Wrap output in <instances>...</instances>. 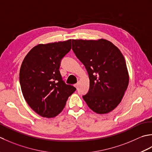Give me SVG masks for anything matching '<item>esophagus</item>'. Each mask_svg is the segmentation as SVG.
Instances as JSON below:
<instances>
[{
  "label": "esophagus",
  "mask_w": 152,
  "mask_h": 152,
  "mask_svg": "<svg viewBox=\"0 0 152 152\" xmlns=\"http://www.w3.org/2000/svg\"><path fill=\"white\" fill-rule=\"evenodd\" d=\"M74 86H75V88H77V87H78V86H79V83H76V84L74 85Z\"/></svg>",
  "instance_id": "34e87169"
}]
</instances>
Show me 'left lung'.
Wrapping results in <instances>:
<instances>
[{
	"label": "left lung",
	"mask_w": 152,
	"mask_h": 152,
	"mask_svg": "<svg viewBox=\"0 0 152 152\" xmlns=\"http://www.w3.org/2000/svg\"><path fill=\"white\" fill-rule=\"evenodd\" d=\"M72 49L88 73L90 87L83 98L98 114L108 113L121 102L129 75L121 52L106 39H72Z\"/></svg>",
	"instance_id": "8db88e82"
}]
</instances>
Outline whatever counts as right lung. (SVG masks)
<instances>
[{"mask_svg":"<svg viewBox=\"0 0 152 152\" xmlns=\"http://www.w3.org/2000/svg\"><path fill=\"white\" fill-rule=\"evenodd\" d=\"M72 49V40L39 44L24 58L20 70L21 92L26 102L39 115L57 116L75 91L61 79V60Z\"/></svg>","mask_w":152,"mask_h":152,"instance_id":"add662e5","label":"right lung"}]
</instances>
